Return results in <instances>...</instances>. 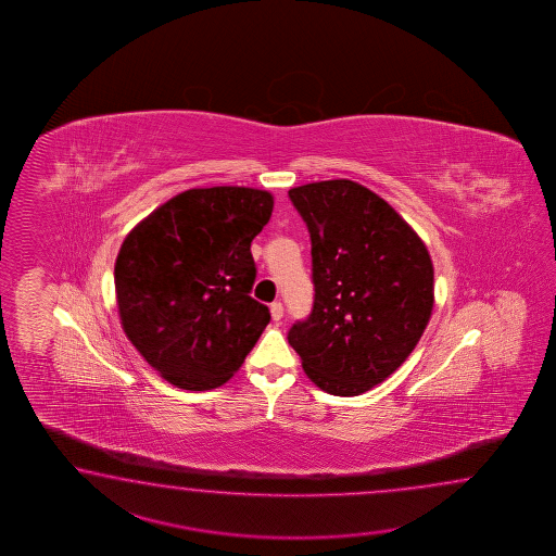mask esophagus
Masks as SVG:
<instances>
[{"mask_svg":"<svg viewBox=\"0 0 556 556\" xmlns=\"http://www.w3.org/2000/svg\"><path fill=\"white\" fill-rule=\"evenodd\" d=\"M270 314H273L274 321H280L283 316L282 302H274L273 306H270Z\"/></svg>","mask_w":556,"mask_h":556,"instance_id":"esophagus-1","label":"esophagus"}]
</instances>
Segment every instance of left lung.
Wrapping results in <instances>:
<instances>
[{
    "label": "left lung",
    "mask_w": 556,
    "mask_h": 556,
    "mask_svg": "<svg viewBox=\"0 0 556 556\" xmlns=\"http://www.w3.org/2000/svg\"><path fill=\"white\" fill-rule=\"evenodd\" d=\"M288 197L309 232L316 292L288 342L319 390L366 393L402 366L426 331L431 256L388 202L354 180L309 182Z\"/></svg>",
    "instance_id": "obj_1"
}]
</instances>
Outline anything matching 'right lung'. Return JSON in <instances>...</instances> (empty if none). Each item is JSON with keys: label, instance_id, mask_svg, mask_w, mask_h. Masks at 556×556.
I'll use <instances>...</instances> for the list:
<instances>
[{"label": "right lung", "instance_id": "add662e5", "mask_svg": "<svg viewBox=\"0 0 556 556\" xmlns=\"http://www.w3.org/2000/svg\"><path fill=\"white\" fill-rule=\"evenodd\" d=\"M274 197L249 187L190 189L130 230L115 262L121 326L137 352L180 390L220 388L270 321L250 290V242Z\"/></svg>", "mask_w": 556, "mask_h": 556}]
</instances>
